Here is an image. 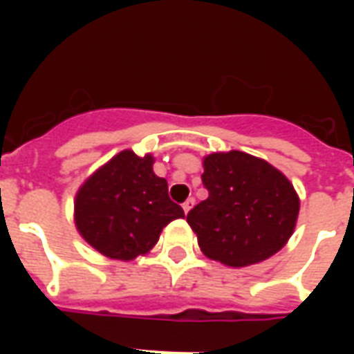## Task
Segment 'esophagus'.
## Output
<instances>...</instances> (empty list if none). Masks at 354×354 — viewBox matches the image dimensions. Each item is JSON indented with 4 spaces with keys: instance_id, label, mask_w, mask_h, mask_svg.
Returning <instances> with one entry per match:
<instances>
[{
    "instance_id": "34e87169",
    "label": "esophagus",
    "mask_w": 354,
    "mask_h": 354,
    "mask_svg": "<svg viewBox=\"0 0 354 354\" xmlns=\"http://www.w3.org/2000/svg\"><path fill=\"white\" fill-rule=\"evenodd\" d=\"M193 205H195V199H192V197H189V199L185 201L184 205H182V208H184V212H185V214H187V212H189V210H192Z\"/></svg>"
}]
</instances>
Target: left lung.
<instances>
[{
  "instance_id": "1",
  "label": "left lung",
  "mask_w": 354,
  "mask_h": 354,
  "mask_svg": "<svg viewBox=\"0 0 354 354\" xmlns=\"http://www.w3.org/2000/svg\"><path fill=\"white\" fill-rule=\"evenodd\" d=\"M208 197L187 223L203 254L227 267L271 258L296 230L299 197L281 170L245 151H218L203 159Z\"/></svg>"
}]
</instances>
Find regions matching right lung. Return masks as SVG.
<instances>
[{
	"instance_id": "obj_1",
	"label": "right lung",
	"mask_w": 354,
	"mask_h": 354,
	"mask_svg": "<svg viewBox=\"0 0 354 354\" xmlns=\"http://www.w3.org/2000/svg\"><path fill=\"white\" fill-rule=\"evenodd\" d=\"M155 157L123 149L94 170L73 201L80 235L109 260L131 261L147 254L162 227L184 218L169 197V184L153 172Z\"/></svg>"
}]
</instances>
